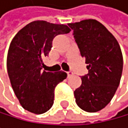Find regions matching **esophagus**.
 Masks as SVG:
<instances>
[{"label":"esophagus","instance_id":"esophagus-1","mask_svg":"<svg viewBox=\"0 0 128 128\" xmlns=\"http://www.w3.org/2000/svg\"><path fill=\"white\" fill-rule=\"evenodd\" d=\"M67 75H68V77H70V76H72V75H73V72H72L71 70L67 71Z\"/></svg>","mask_w":128,"mask_h":128}]
</instances>
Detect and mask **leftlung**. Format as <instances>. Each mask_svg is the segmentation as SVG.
I'll use <instances>...</instances> for the list:
<instances>
[{"instance_id": "1", "label": "left lung", "mask_w": 128, "mask_h": 128, "mask_svg": "<svg viewBox=\"0 0 128 128\" xmlns=\"http://www.w3.org/2000/svg\"><path fill=\"white\" fill-rule=\"evenodd\" d=\"M88 74L81 77L82 85L74 90L77 105L87 112H96L110 102L120 85L123 55L117 40L96 20L68 24Z\"/></svg>"}]
</instances>
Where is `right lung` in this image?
I'll list each match as a JSON object with an SVG mask.
<instances>
[{
  "label": "right lung",
  "instance_id": "right-lung-1",
  "mask_svg": "<svg viewBox=\"0 0 128 128\" xmlns=\"http://www.w3.org/2000/svg\"><path fill=\"white\" fill-rule=\"evenodd\" d=\"M70 31L66 25L35 20L12 40L7 56L8 74L16 98L28 112L43 114L53 106L54 89L67 74L42 70V59L49 54L54 38Z\"/></svg>",
  "mask_w": 128,
  "mask_h": 128
}]
</instances>
